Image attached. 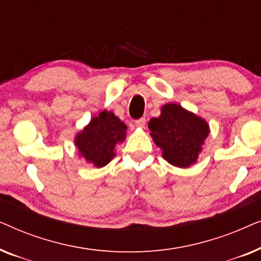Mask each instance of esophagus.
Listing matches in <instances>:
<instances>
[{"label":"esophagus","mask_w":261,"mask_h":261,"mask_svg":"<svg viewBox=\"0 0 261 261\" xmlns=\"http://www.w3.org/2000/svg\"><path fill=\"white\" fill-rule=\"evenodd\" d=\"M135 126H137L138 128H144L146 126V119H145V117H141V119L135 121Z\"/></svg>","instance_id":"1"}]
</instances>
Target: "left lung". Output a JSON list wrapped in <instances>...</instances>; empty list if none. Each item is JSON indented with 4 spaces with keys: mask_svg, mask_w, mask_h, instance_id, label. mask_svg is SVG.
<instances>
[{
    "mask_svg": "<svg viewBox=\"0 0 261 261\" xmlns=\"http://www.w3.org/2000/svg\"><path fill=\"white\" fill-rule=\"evenodd\" d=\"M148 128L154 144L163 149V158L177 167L196 163L210 132L205 120L176 103L163 106L160 116L149 120Z\"/></svg>",
    "mask_w": 261,
    "mask_h": 261,
    "instance_id": "obj_1",
    "label": "left lung"
}]
</instances>
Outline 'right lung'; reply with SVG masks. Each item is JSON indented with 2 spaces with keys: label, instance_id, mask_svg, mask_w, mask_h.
Masks as SVG:
<instances>
[{
  "label": "right lung",
  "instance_id": "add662e5",
  "mask_svg": "<svg viewBox=\"0 0 261 261\" xmlns=\"http://www.w3.org/2000/svg\"><path fill=\"white\" fill-rule=\"evenodd\" d=\"M126 130V124L114 113L103 110L76 135L74 144L88 163L103 167L115 156L114 148L124 141Z\"/></svg>",
  "mask_w": 261,
  "mask_h": 261
}]
</instances>
